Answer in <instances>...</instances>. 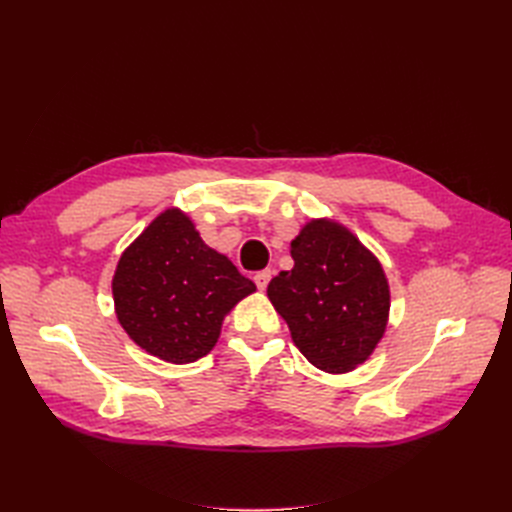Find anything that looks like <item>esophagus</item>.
Listing matches in <instances>:
<instances>
[{
    "label": "esophagus",
    "instance_id": "esophagus-1",
    "mask_svg": "<svg viewBox=\"0 0 512 512\" xmlns=\"http://www.w3.org/2000/svg\"><path fill=\"white\" fill-rule=\"evenodd\" d=\"M269 280H271V269H265V271H258V273L254 275V282H256V286H258L260 290H265V288H267Z\"/></svg>",
    "mask_w": 512,
    "mask_h": 512
}]
</instances>
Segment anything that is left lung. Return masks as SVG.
Masks as SVG:
<instances>
[{"label": "left lung", "instance_id": "left-lung-1", "mask_svg": "<svg viewBox=\"0 0 512 512\" xmlns=\"http://www.w3.org/2000/svg\"><path fill=\"white\" fill-rule=\"evenodd\" d=\"M294 267L267 297L305 359L327 374L363 365L389 324L391 290L378 256L350 228L312 218L290 241Z\"/></svg>", "mask_w": 512, "mask_h": 512}]
</instances>
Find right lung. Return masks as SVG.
Returning <instances> with one entry per match:
<instances>
[{
	"mask_svg": "<svg viewBox=\"0 0 512 512\" xmlns=\"http://www.w3.org/2000/svg\"><path fill=\"white\" fill-rule=\"evenodd\" d=\"M256 292L209 247L188 213L164 209L123 250L113 275L117 320L136 346L166 363H194L218 344L224 318Z\"/></svg>",
	"mask_w": 512,
	"mask_h": 512,
	"instance_id": "1",
	"label": "right lung"
}]
</instances>
